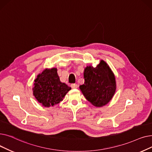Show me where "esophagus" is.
<instances>
[{"mask_svg":"<svg viewBox=\"0 0 152 152\" xmlns=\"http://www.w3.org/2000/svg\"><path fill=\"white\" fill-rule=\"evenodd\" d=\"M71 87L72 89H77L78 87V86L77 84H72L71 85Z\"/></svg>","mask_w":152,"mask_h":152,"instance_id":"obj_1","label":"esophagus"}]
</instances>
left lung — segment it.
Wrapping results in <instances>:
<instances>
[{
    "label": "left lung",
    "instance_id": "obj_1",
    "mask_svg": "<svg viewBox=\"0 0 152 152\" xmlns=\"http://www.w3.org/2000/svg\"><path fill=\"white\" fill-rule=\"evenodd\" d=\"M84 84L79 86L86 99L96 107L106 105L116 90L115 76L108 64L100 60L94 67L87 66L84 70Z\"/></svg>",
    "mask_w": 152,
    "mask_h": 152
}]
</instances>
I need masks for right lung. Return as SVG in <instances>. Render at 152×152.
<instances>
[{
  "mask_svg": "<svg viewBox=\"0 0 152 152\" xmlns=\"http://www.w3.org/2000/svg\"><path fill=\"white\" fill-rule=\"evenodd\" d=\"M71 87L61 83L57 73V68H45L34 79L33 95L45 107L58 104L63 100Z\"/></svg>",
  "mask_w": 152,
  "mask_h": 152,
  "instance_id": "1",
  "label": "right lung"
}]
</instances>
